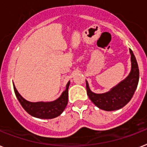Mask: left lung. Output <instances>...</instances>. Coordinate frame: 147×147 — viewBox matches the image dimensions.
Returning a JSON list of instances; mask_svg holds the SVG:
<instances>
[{"mask_svg": "<svg viewBox=\"0 0 147 147\" xmlns=\"http://www.w3.org/2000/svg\"><path fill=\"white\" fill-rule=\"evenodd\" d=\"M131 54V69L129 75L110 91L105 93L97 94L90 90L86 81L87 93L92 103L98 108L104 111H111L123 108L131 99L136 90L139 81V69L136 58L132 51L129 49Z\"/></svg>", "mask_w": 147, "mask_h": 147, "instance_id": "8db88e82", "label": "left lung"}]
</instances>
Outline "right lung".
Masks as SVG:
<instances>
[{
    "instance_id": "add662e5",
    "label": "right lung",
    "mask_w": 147,
    "mask_h": 147,
    "mask_svg": "<svg viewBox=\"0 0 147 147\" xmlns=\"http://www.w3.org/2000/svg\"><path fill=\"white\" fill-rule=\"evenodd\" d=\"M70 81L66 84V90L63 92L57 99L53 102H31L27 101L19 94L13 84L15 93L18 100L26 111L30 115L39 119H53L60 116L64 109L66 108L68 103V89Z\"/></svg>"
}]
</instances>
